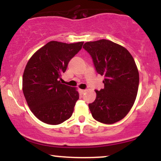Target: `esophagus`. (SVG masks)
Returning a JSON list of instances; mask_svg holds the SVG:
<instances>
[{"mask_svg":"<svg viewBox=\"0 0 161 161\" xmlns=\"http://www.w3.org/2000/svg\"><path fill=\"white\" fill-rule=\"evenodd\" d=\"M86 90L85 89H79V92H80V94H82V95H83L84 93H86Z\"/></svg>","mask_w":161,"mask_h":161,"instance_id":"34e87169","label":"esophagus"}]
</instances>
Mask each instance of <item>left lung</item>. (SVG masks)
Listing matches in <instances>:
<instances>
[{"instance_id": "8db88e82", "label": "left lung", "mask_w": 161, "mask_h": 161, "mask_svg": "<svg viewBox=\"0 0 161 161\" xmlns=\"http://www.w3.org/2000/svg\"><path fill=\"white\" fill-rule=\"evenodd\" d=\"M83 48L91 55L96 71L104 75V88L95 90L96 98L88 104L93 118L113 124L121 120L133 106L139 74L133 57L123 46L101 39L86 42Z\"/></svg>"}]
</instances>
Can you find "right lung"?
<instances>
[{"label":"right lung","instance_id":"1","mask_svg":"<svg viewBox=\"0 0 161 161\" xmlns=\"http://www.w3.org/2000/svg\"><path fill=\"white\" fill-rule=\"evenodd\" d=\"M84 42L51 41L29 59L23 76V91L31 111L43 123L57 125L73 114L79 96L76 88L61 84L69 60Z\"/></svg>","mask_w":161,"mask_h":161}]
</instances>
